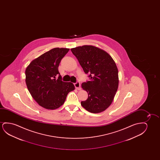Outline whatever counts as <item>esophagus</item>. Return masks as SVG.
<instances>
[{"label": "esophagus", "mask_w": 160, "mask_h": 160, "mask_svg": "<svg viewBox=\"0 0 160 160\" xmlns=\"http://www.w3.org/2000/svg\"><path fill=\"white\" fill-rule=\"evenodd\" d=\"M74 86L77 90H80V83L79 82H77L74 83Z\"/></svg>", "instance_id": "esophagus-1"}]
</instances>
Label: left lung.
Here are the masks:
<instances>
[{
    "instance_id": "obj_1",
    "label": "left lung",
    "mask_w": 160,
    "mask_h": 160,
    "mask_svg": "<svg viewBox=\"0 0 160 160\" xmlns=\"http://www.w3.org/2000/svg\"><path fill=\"white\" fill-rule=\"evenodd\" d=\"M90 81L81 87L88 98L81 104L88 112L99 113L109 107L118 88V69L112 57L105 51L92 45L71 48Z\"/></svg>"
}]
</instances>
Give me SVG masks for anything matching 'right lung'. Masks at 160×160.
<instances>
[{
    "label": "right lung",
    "mask_w": 160,
    "mask_h": 160,
    "mask_svg": "<svg viewBox=\"0 0 160 160\" xmlns=\"http://www.w3.org/2000/svg\"><path fill=\"white\" fill-rule=\"evenodd\" d=\"M69 50V48H52L31 62L26 69L29 92L39 105L47 109L60 107L68 93L75 89L73 83L62 81L58 72L61 61Z\"/></svg>",
    "instance_id": "1"
}]
</instances>
